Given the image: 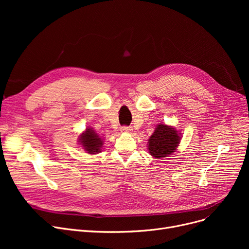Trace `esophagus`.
<instances>
[{"label": "esophagus", "mask_w": 249, "mask_h": 249, "mask_svg": "<svg viewBox=\"0 0 249 249\" xmlns=\"http://www.w3.org/2000/svg\"><path fill=\"white\" fill-rule=\"evenodd\" d=\"M130 131H131V129H130V127H127V126L121 127V132H123V133H129Z\"/></svg>", "instance_id": "obj_1"}]
</instances>
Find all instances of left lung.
Segmentation results:
<instances>
[{
	"instance_id": "left-lung-1",
	"label": "left lung",
	"mask_w": 249,
	"mask_h": 249,
	"mask_svg": "<svg viewBox=\"0 0 249 249\" xmlns=\"http://www.w3.org/2000/svg\"><path fill=\"white\" fill-rule=\"evenodd\" d=\"M180 142V133L176 128L159 124L148 139V150L155 159L167 158L176 151Z\"/></svg>"
}]
</instances>
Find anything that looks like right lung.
<instances>
[{
    "mask_svg": "<svg viewBox=\"0 0 249 249\" xmlns=\"http://www.w3.org/2000/svg\"><path fill=\"white\" fill-rule=\"evenodd\" d=\"M80 144L83 145L84 149L89 154H96L101 152L103 145V139L96 133L93 128H87L86 131L80 135Z\"/></svg>",
    "mask_w": 249,
    "mask_h": 249,
    "instance_id": "add662e5",
    "label": "right lung"
}]
</instances>
